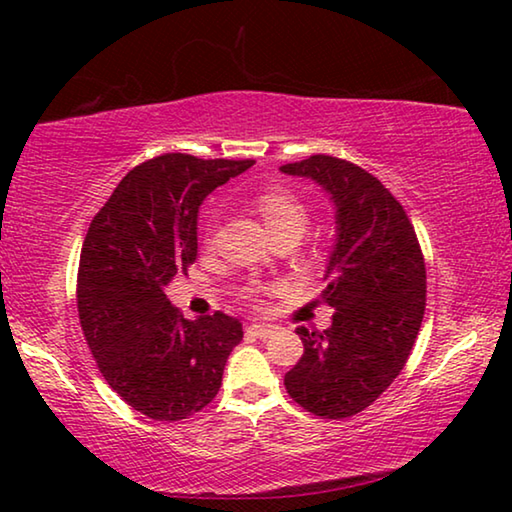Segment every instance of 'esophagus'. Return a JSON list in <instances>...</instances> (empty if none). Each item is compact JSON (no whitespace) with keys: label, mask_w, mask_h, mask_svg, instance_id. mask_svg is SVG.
<instances>
[{"label":"esophagus","mask_w":512,"mask_h":512,"mask_svg":"<svg viewBox=\"0 0 512 512\" xmlns=\"http://www.w3.org/2000/svg\"><path fill=\"white\" fill-rule=\"evenodd\" d=\"M273 325H248L246 332L250 336H257V339H268V336L273 334Z\"/></svg>","instance_id":"34e87169"}]
</instances>
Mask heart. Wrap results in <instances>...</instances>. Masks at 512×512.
<instances>
[{
  "mask_svg": "<svg viewBox=\"0 0 512 512\" xmlns=\"http://www.w3.org/2000/svg\"><path fill=\"white\" fill-rule=\"evenodd\" d=\"M253 203L257 207V212L262 214V219L266 223V228L273 232L275 237L282 235H296L300 237V232L305 230L309 212L307 205L302 203V198L291 192L287 187H264L255 194ZM205 244H210V228H205ZM257 293L255 284H246L241 289V296L244 298H253Z\"/></svg>",
  "mask_w": 512,
  "mask_h": 512,
  "instance_id": "heart-1",
  "label": "heart"
}]
</instances>
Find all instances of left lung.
Masks as SVG:
<instances>
[{
	"instance_id": "left-lung-1",
	"label": "left lung",
	"mask_w": 512,
	"mask_h": 512,
	"mask_svg": "<svg viewBox=\"0 0 512 512\" xmlns=\"http://www.w3.org/2000/svg\"><path fill=\"white\" fill-rule=\"evenodd\" d=\"M280 169L316 180L336 207L320 293L334 307L332 325L296 329L305 354L284 386L309 413L350 418L375 402L409 359L427 305L424 257L404 207L366 169L323 153Z\"/></svg>"
}]
</instances>
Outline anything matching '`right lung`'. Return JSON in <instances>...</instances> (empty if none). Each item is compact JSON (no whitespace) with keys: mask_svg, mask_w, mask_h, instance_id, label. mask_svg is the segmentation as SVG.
Here are the masks:
<instances>
[{"mask_svg":"<svg viewBox=\"0 0 512 512\" xmlns=\"http://www.w3.org/2000/svg\"><path fill=\"white\" fill-rule=\"evenodd\" d=\"M255 160L164 153L128 171L94 216L79 264V318L112 391L151 420L176 422L210 404L244 339L223 311L187 320L167 284L196 262L198 207Z\"/></svg>","mask_w":512,"mask_h":512,"instance_id":"1","label":"right lung"}]
</instances>
